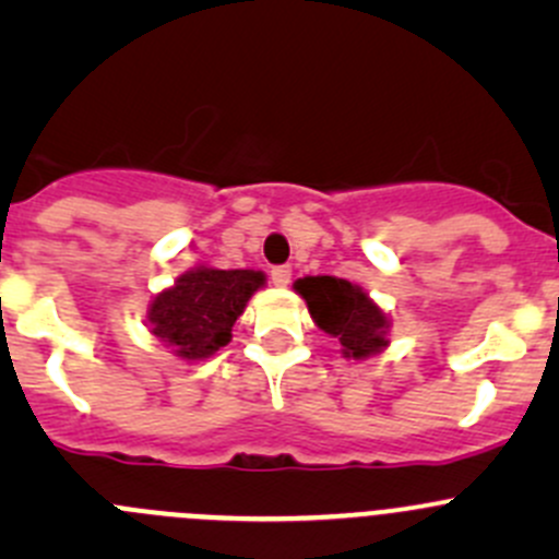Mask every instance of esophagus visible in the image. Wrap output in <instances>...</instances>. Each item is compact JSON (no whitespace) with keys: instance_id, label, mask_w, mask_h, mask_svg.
<instances>
[{"instance_id":"1","label":"esophagus","mask_w":559,"mask_h":559,"mask_svg":"<svg viewBox=\"0 0 559 559\" xmlns=\"http://www.w3.org/2000/svg\"><path fill=\"white\" fill-rule=\"evenodd\" d=\"M270 281H273L275 286H289L292 267H286V264H281V267H273V270H270Z\"/></svg>"}]
</instances>
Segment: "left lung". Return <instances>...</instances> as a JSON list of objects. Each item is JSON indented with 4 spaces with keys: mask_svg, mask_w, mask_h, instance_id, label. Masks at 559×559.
<instances>
[{
    "mask_svg": "<svg viewBox=\"0 0 559 559\" xmlns=\"http://www.w3.org/2000/svg\"><path fill=\"white\" fill-rule=\"evenodd\" d=\"M313 324L341 343L346 359H368L389 346L392 319L362 286L335 275H306L295 281Z\"/></svg>",
    "mask_w": 559,
    "mask_h": 559,
    "instance_id": "1",
    "label": "left lung"
}]
</instances>
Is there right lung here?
<instances>
[{"label": "right lung", "mask_w": 559, "mask_h": 559, "mask_svg": "<svg viewBox=\"0 0 559 559\" xmlns=\"http://www.w3.org/2000/svg\"><path fill=\"white\" fill-rule=\"evenodd\" d=\"M262 270H218L197 264L154 295L148 330L175 357L200 362L233 341V326L253 292L264 286Z\"/></svg>", "instance_id": "1"}]
</instances>
